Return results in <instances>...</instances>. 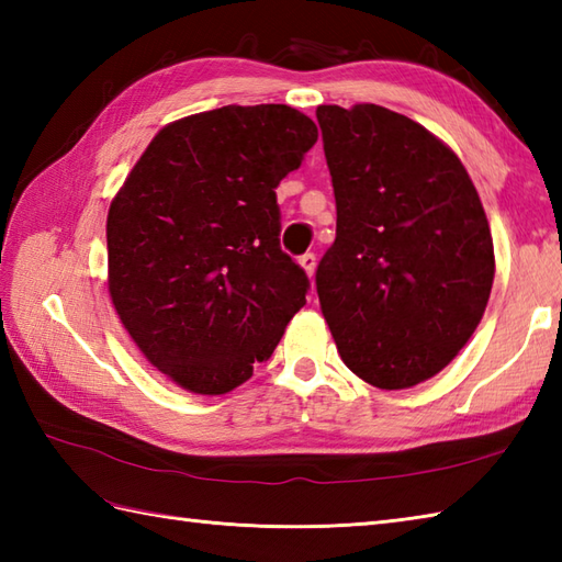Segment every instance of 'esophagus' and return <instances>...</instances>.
Returning <instances> with one entry per match:
<instances>
[{
  "label": "esophagus",
  "mask_w": 562,
  "mask_h": 562,
  "mask_svg": "<svg viewBox=\"0 0 562 562\" xmlns=\"http://www.w3.org/2000/svg\"><path fill=\"white\" fill-rule=\"evenodd\" d=\"M300 266L306 270V274H314V270H316V256L314 254L300 256Z\"/></svg>",
  "instance_id": "1"
}]
</instances>
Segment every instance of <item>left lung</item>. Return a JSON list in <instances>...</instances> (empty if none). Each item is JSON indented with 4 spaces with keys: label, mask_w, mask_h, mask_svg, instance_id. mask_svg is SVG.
<instances>
[{
    "label": "left lung",
    "mask_w": 562,
    "mask_h": 562,
    "mask_svg": "<svg viewBox=\"0 0 562 562\" xmlns=\"http://www.w3.org/2000/svg\"><path fill=\"white\" fill-rule=\"evenodd\" d=\"M336 241L316 292L342 362L376 389H411L459 355L491 300L493 236L475 186L411 117L318 105Z\"/></svg>",
    "instance_id": "8db88e82"
}]
</instances>
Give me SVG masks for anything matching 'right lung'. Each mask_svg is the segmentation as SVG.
<instances>
[{
    "label": "right lung",
    "instance_id": "add662e5",
    "mask_svg": "<svg viewBox=\"0 0 562 562\" xmlns=\"http://www.w3.org/2000/svg\"><path fill=\"white\" fill-rule=\"evenodd\" d=\"M316 139L312 117L282 103L188 115L159 130L113 198V306L178 386L220 396L244 384L306 304L274 188Z\"/></svg>",
    "mask_w": 562,
    "mask_h": 562
}]
</instances>
